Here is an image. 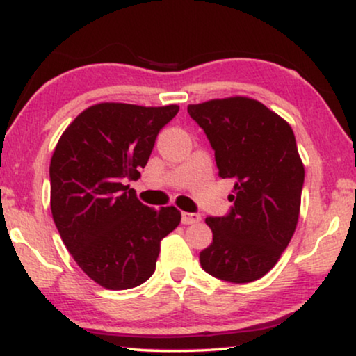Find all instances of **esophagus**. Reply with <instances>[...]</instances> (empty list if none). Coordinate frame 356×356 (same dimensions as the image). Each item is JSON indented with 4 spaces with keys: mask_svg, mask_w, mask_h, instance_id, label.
<instances>
[{
    "mask_svg": "<svg viewBox=\"0 0 356 356\" xmlns=\"http://www.w3.org/2000/svg\"><path fill=\"white\" fill-rule=\"evenodd\" d=\"M200 222L199 213H191V211H182V223L184 225H193Z\"/></svg>",
    "mask_w": 356,
    "mask_h": 356,
    "instance_id": "1",
    "label": "esophagus"
}]
</instances>
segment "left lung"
Masks as SVG:
<instances>
[{
	"label": "left lung",
	"instance_id": "obj_1",
	"mask_svg": "<svg viewBox=\"0 0 356 356\" xmlns=\"http://www.w3.org/2000/svg\"><path fill=\"white\" fill-rule=\"evenodd\" d=\"M204 129L222 179H232L225 217H207L213 240L202 269L228 282H251L271 271L287 248L300 210L304 164L287 121L246 97L188 105Z\"/></svg>",
	"mask_w": 356,
	"mask_h": 356
}]
</instances>
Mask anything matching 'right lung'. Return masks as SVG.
Segmentation results:
<instances>
[{
  "label": "right lung",
  "instance_id": "1",
  "mask_svg": "<svg viewBox=\"0 0 356 356\" xmlns=\"http://www.w3.org/2000/svg\"><path fill=\"white\" fill-rule=\"evenodd\" d=\"M177 105L98 103L58 139L51 159V210L62 241L90 279L113 291L152 276L161 240L181 223L175 207L151 209L128 179L147 164Z\"/></svg>",
  "mask_w": 356,
  "mask_h": 356
}]
</instances>
